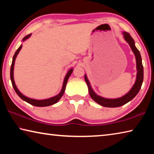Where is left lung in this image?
Listing matches in <instances>:
<instances>
[{
    "label": "left lung",
    "instance_id": "left-lung-1",
    "mask_svg": "<svg viewBox=\"0 0 154 154\" xmlns=\"http://www.w3.org/2000/svg\"><path fill=\"white\" fill-rule=\"evenodd\" d=\"M122 34H123L124 35L125 41L129 44L132 51H133L137 62V72L136 81H135L134 84L133 85V86H132V88L130 89L129 92L126 94L124 96L118 98H106L102 97V96L96 94L94 92V91L93 90L92 86L90 85L89 80L88 79L86 74H85L84 76L85 81L87 83L90 97L92 98L96 103H97L101 106H105V107H118V106H122L125 105V104H126L127 103H128L129 101L132 100V99L137 96V94L139 93L143 82V66L142 64V58L140 52L136 48V46H135L134 41L133 38H132V36L130 35V34L126 32H123Z\"/></svg>",
    "mask_w": 154,
    "mask_h": 154
}]
</instances>
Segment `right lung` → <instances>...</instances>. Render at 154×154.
Here are the masks:
<instances>
[{
    "label": "right lung",
    "mask_w": 154,
    "mask_h": 154,
    "mask_svg": "<svg viewBox=\"0 0 154 154\" xmlns=\"http://www.w3.org/2000/svg\"><path fill=\"white\" fill-rule=\"evenodd\" d=\"M31 36V34L28 35L27 36H26L25 37L22 39V41H25L26 39H28V38H30V36ZM22 48V45H21L19 48L17 49V51H15V53L14 54V57H13V60H12V64H11V71H10V77H11V81L12 83V85L14 87V89L15 91V92L17 93V94L20 96V97L23 100L26 101V102L30 104V105H34L35 106H50L54 105V104H56V103H58L60 99L61 98V97L63 96L65 89H66V85L68 82V79H69V77L71 76V75L72 74V71H73V69H71L65 76L64 79V82H63V85H62V90L60 91L58 94H57L55 96H53V97L49 98H47V99H43V100H36V99H33V98H28L27 96H24V94H22L21 93L19 90L17 89V88L15 85V82H14V65H15V58L17 56V54H19V52L20 51V49Z\"/></svg>",
    "instance_id": "obj_1"
}]
</instances>
